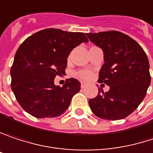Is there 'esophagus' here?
<instances>
[{
    "label": "esophagus",
    "mask_w": 153,
    "mask_h": 153,
    "mask_svg": "<svg viewBox=\"0 0 153 153\" xmlns=\"http://www.w3.org/2000/svg\"><path fill=\"white\" fill-rule=\"evenodd\" d=\"M85 86H86V85L85 84V83H81V88H82V89L85 88Z\"/></svg>",
    "instance_id": "1"
}]
</instances>
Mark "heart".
I'll return each mask as SVG.
<instances>
[{
	"mask_svg": "<svg viewBox=\"0 0 153 153\" xmlns=\"http://www.w3.org/2000/svg\"><path fill=\"white\" fill-rule=\"evenodd\" d=\"M77 76L82 80L88 81V80L91 79V77H92V72L90 71V70H81V71H79L77 73Z\"/></svg>",
	"mask_w": 153,
	"mask_h": 153,
	"instance_id": "1",
	"label": "heart"
}]
</instances>
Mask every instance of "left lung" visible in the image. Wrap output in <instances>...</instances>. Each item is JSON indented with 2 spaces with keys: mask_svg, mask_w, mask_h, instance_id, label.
<instances>
[{
  "mask_svg": "<svg viewBox=\"0 0 153 153\" xmlns=\"http://www.w3.org/2000/svg\"><path fill=\"white\" fill-rule=\"evenodd\" d=\"M86 35L103 51L105 63L98 82L109 86L108 91L100 90L89 100V105L101 119H124L140 105L150 86L148 57L136 40L123 32L111 30Z\"/></svg>",
  "mask_w": 153,
  "mask_h": 153,
  "instance_id": "left-lung-1",
  "label": "left lung"
}]
</instances>
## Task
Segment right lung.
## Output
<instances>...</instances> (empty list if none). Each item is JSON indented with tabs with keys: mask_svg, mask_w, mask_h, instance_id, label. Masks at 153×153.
<instances>
[{
	"mask_svg": "<svg viewBox=\"0 0 153 153\" xmlns=\"http://www.w3.org/2000/svg\"><path fill=\"white\" fill-rule=\"evenodd\" d=\"M87 43L84 32L45 29L27 38L18 48L10 70L11 89L20 105L36 118H52L66 112L81 85L67 79L54 85L56 76L65 73L70 52Z\"/></svg>",
	"mask_w": 153,
	"mask_h": 153,
	"instance_id": "1",
	"label": "right lung"
}]
</instances>
